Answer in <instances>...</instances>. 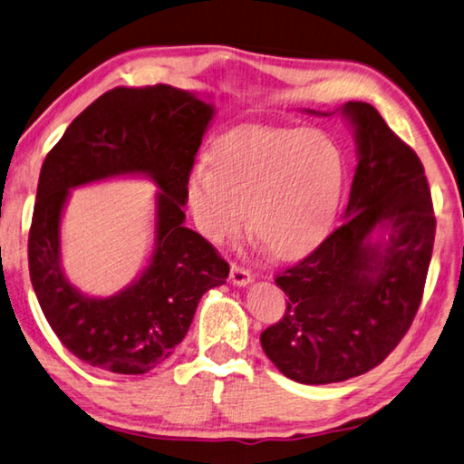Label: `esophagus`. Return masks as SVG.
I'll return each instance as SVG.
<instances>
[{"instance_id":"obj_1","label":"esophagus","mask_w":464,"mask_h":464,"mask_svg":"<svg viewBox=\"0 0 464 464\" xmlns=\"http://www.w3.org/2000/svg\"><path fill=\"white\" fill-rule=\"evenodd\" d=\"M253 279H255V275L248 269H245V266H240V265L230 266V283H234L237 287H246L248 283H253Z\"/></svg>"}]
</instances>
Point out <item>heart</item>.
Returning <instances> with one entry per match:
<instances>
[{
	"instance_id": "b5f03b06",
	"label": "heart",
	"mask_w": 464,
	"mask_h": 464,
	"mask_svg": "<svg viewBox=\"0 0 464 464\" xmlns=\"http://www.w3.org/2000/svg\"><path fill=\"white\" fill-rule=\"evenodd\" d=\"M344 187V157L318 130L237 128L218 138L211 165L187 181L198 230L224 245L246 224L277 258L310 253L334 224Z\"/></svg>"
}]
</instances>
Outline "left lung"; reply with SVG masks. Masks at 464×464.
I'll return each mask as SVG.
<instances>
[{
	"label": "left lung",
	"mask_w": 464,
	"mask_h": 464,
	"mask_svg": "<svg viewBox=\"0 0 464 464\" xmlns=\"http://www.w3.org/2000/svg\"><path fill=\"white\" fill-rule=\"evenodd\" d=\"M340 111L359 157L344 222L275 277L287 310L261 334L275 367L305 385L359 377L387 359L418 312L434 248L432 195L418 154L371 103L348 102Z\"/></svg>",
	"instance_id": "8db88e82"
}]
</instances>
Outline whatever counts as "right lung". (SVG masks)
<instances>
[{
    "label": "right lung",
    "mask_w": 464,
    "mask_h": 464,
    "mask_svg": "<svg viewBox=\"0 0 464 464\" xmlns=\"http://www.w3.org/2000/svg\"><path fill=\"white\" fill-rule=\"evenodd\" d=\"M214 105L170 87H116L71 121L40 169L28 237L30 279L44 318L92 367L142 375L173 354L206 291L230 266L185 227L187 181ZM144 174L161 191L150 265L116 296H85L63 277L60 218L70 189L111 176Z\"/></svg>",
    "instance_id": "add662e5"
}]
</instances>
